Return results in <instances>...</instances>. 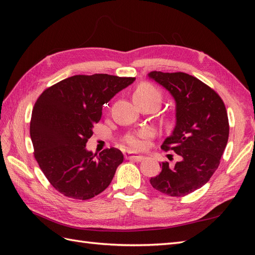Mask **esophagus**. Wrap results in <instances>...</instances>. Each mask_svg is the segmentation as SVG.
<instances>
[{
  "instance_id": "esophagus-1",
  "label": "esophagus",
  "mask_w": 255,
  "mask_h": 255,
  "mask_svg": "<svg viewBox=\"0 0 255 255\" xmlns=\"http://www.w3.org/2000/svg\"><path fill=\"white\" fill-rule=\"evenodd\" d=\"M126 158L130 159V160H135V161H141L143 159V156L134 155V154H132V153H126Z\"/></svg>"
}]
</instances>
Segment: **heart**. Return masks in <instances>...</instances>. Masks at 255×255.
I'll return each mask as SVG.
<instances>
[{"label":"heart","instance_id":"1","mask_svg":"<svg viewBox=\"0 0 255 255\" xmlns=\"http://www.w3.org/2000/svg\"><path fill=\"white\" fill-rule=\"evenodd\" d=\"M133 99L137 105H141L148 102H158L160 104L161 95L151 84L143 83L135 89ZM150 136L151 132L149 129H142L139 133L127 136L125 138V144L130 150H142L145 146L144 139Z\"/></svg>","mask_w":255,"mask_h":255}]
</instances>
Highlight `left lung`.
<instances>
[{
  "label": "left lung",
  "instance_id": "left-lung-1",
  "mask_svg": "<svg viewBox=\"0 0 255 255\" xmlns=\"http://www.w3.org/2000/svg\"><path fill=\"white\" fill-rule=\"evenodd\" d=\"M148 76L174 99L175 127L161 149L180 155L173 167L159 164L161 171L150 183L165 195L186 196L210 181L220 164L230 129L226 106L217 92L187 73L152 71Z\"/></svg>",
  "mask_w": 255,
  "mask_h": 255
}]
</instances>
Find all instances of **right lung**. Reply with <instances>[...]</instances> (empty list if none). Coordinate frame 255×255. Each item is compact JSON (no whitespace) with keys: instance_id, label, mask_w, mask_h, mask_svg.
<instances>
[{"instance_id":"obj_1","label":"right lung","mask_w":255,"mask_h":255,"mask_svg":"<svg viewBox=\"0 0 255 255\" xmlns=\"http://www.w3.org/2000/svg\"><path fill=\"white\" fill-rule=\"evenodd\" d=\"M135 78L74 75L45 89L32 112L29 133L38 165L66 197L88 200L111 184L123 154L116 148L97 155L86 149L102 107Z\"/></svg>"}]
</instances>
